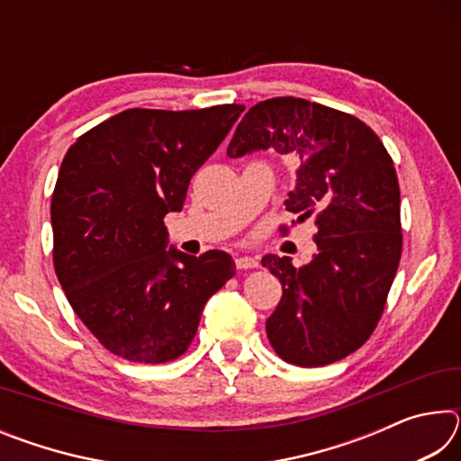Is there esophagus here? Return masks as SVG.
Returning <instances> with one entry per match:
<instances>
[{
	"mask_svg": "<svg viewBox=\"0 0 461 461\" xmlns=\"http://www.w3.org/2000/svg\"><path fill=\"white\" fill-rule=\"evenodd\" d=\"M236 267H238L240 270L258 268L260 262H258V258H256V256H238V258H236Z\"/></svg>",
	"mask_w": 461,
	"mask_h": 461,
	"instance_id": "1",
	"label": "esophagus"
}]
</instances>
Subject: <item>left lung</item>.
Instances as JSON below:
<instances>
[{
    "label": "left lung",
    "mask_w": 461,
    "mask_h": 461,
    "mask_svg": "<svg viewBox=\"0 0 461 461\" xmlns=\"http://www.w3.org/2000/svg\"><path fill=\"white\" fill-rule=\"evenodd\" d=\"M268 148L299 165L285 207L299 221L315 217L317 254L301 268L262 258L283 285L267 333L285 362L317 368L362 348L380 321L402 252L399 178L370 126L307 99L249 107L228 156Z\"/></svg>",
    "instance_id": "obj_1"
}]
</instances>
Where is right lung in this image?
<instances>
[{
	"label": "right lung",
	"instance_id": "add662e5",
	"mask_svg": "<svg viewBox=\"0 0 461 461\" xmlns=\"http://www.w3.org/2000/svg\"><path fill=\"white\" fill-rule=\"evenodd\" d=\"M241 112L126 109L62 158L50 203L54 270L77 317L123 360L183 356L209 296L236 275L221 249L199 258L167 249L165 215L181 212L191 176Z\"/></svg>",
	"mask_w": 461,
	"mask_h": 461
}]
</instances>
